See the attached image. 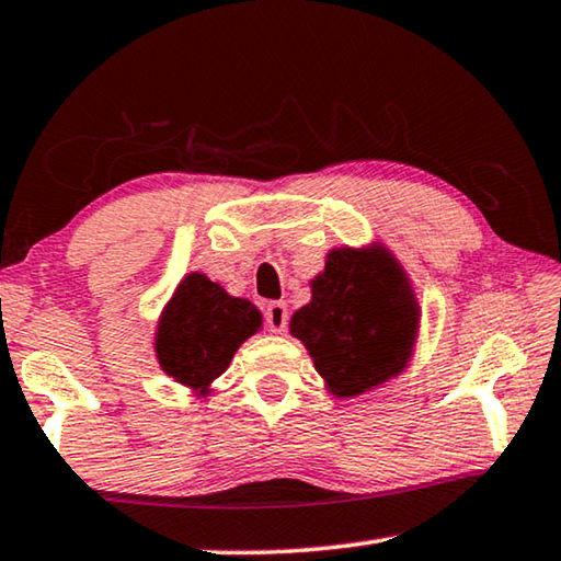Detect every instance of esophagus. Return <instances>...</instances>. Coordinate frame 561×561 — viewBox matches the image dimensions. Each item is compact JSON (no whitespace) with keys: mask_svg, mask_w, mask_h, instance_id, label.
I'll use <instances>...</instances> for the list:
<instances>
[{"mask_svg":"<svg viewBox=\"0 0 561 561\" xmlns=\"http://www.w3.org/2000/svg\"><path fill=\"white\" fill-rule=\"evenodd\" d=\"M264 324L272 331V334H282L287 331L289 324V311L282 301H270L267 309H264Z\"/></svg>","mask_w":561,"mask_h":561,"instance_id":"34e87169","label":"esophagus"}]
</instances>
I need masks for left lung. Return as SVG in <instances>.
<instances>
[{
  "instance_id": "left-lung-1",
  "label": "left lung",
  "mask_w": 561,
  "mask_h": 561,
  "mask_svg": "<svg viewBox=\"0 0 561 561\" xmlns=\"http://www.w3.org/2000/svg\"><path fill=\"white\" fill-rule=\"evenodd\" d=\"M417 301L386 250L329 252L311 282V301L291 317V334L307 346L329 391L360 396L405 368L417 336Z\"/></svg>"
}]
</instances>
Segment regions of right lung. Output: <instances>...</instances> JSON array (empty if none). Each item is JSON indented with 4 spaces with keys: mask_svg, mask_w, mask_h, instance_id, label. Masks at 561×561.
<instances>
[{
    "mask_svg": "<svg viewBox=\"0 0 561 561\" xmlns=\"http://www.w3.org/2000/svg\"><path fill=\"white\" fill-rule=\"evenodd\" d=\"M260 327L262 314L252 301L230 297L205 274H187L160 317L156 336L160 368L178 383L205 393Z\"/></svg>",
    "mask_w": 561,
    "mask_h": 561,
    "instance_id": "right-lung-1",
    "label": "right lung"
}]
</instances>
